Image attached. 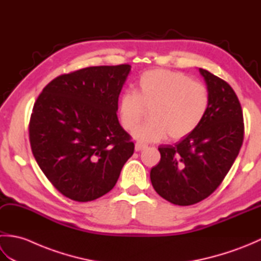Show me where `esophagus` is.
Instances as JSON below:
<instances>
[{
	"label": "esophagus",
	"instance_id": "34e87169",
	"mask_svg": "<svg viewBox=\"0 0 261 261\" xmlns=\"http://www.w3.org/2000/svg\"><path fill=\"white\" fill-rule=\"evenodd\" d=\"M143 148H146V145H143V143H141V142L136 143V151H141Z\"/></svg>",
	"mask_w": 261,
	"mask_h": 261
}]
</instances>
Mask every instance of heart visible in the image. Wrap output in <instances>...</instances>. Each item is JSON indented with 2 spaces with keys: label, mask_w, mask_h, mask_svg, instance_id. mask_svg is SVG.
<instances>
[{
  "label": "heart",
  "mask_w": 261,
  "mask_h": 261,
  "mask_svg": "<svg viewBox=\"0 0 261 261\" xmlns=\"http://www.w3.org/2000/svg\"><path fill=\"white\" fill-rule=\"evenodd\" d=\"M150 122L134 131L139 142H157L168 135L179 140L193 134L210 108V94L202 83L177 71L153 69L143 73L137 91H126L119 99V116L125 130L140 123L146 109H151Z\"/></svg>",
  "instance_id": "b5f03b06"
}]
</instances>
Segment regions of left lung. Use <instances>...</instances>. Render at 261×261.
<instances>
[{
	"mask_svg": "<svg viewBox=\"0 0 261 261\" xmlns=\"http://www.w3.org/2000/svg\"><path fill=\"white\" fill-rule=\"evenodd\" d=\"M210 94L207 114L197 129L160 146V162L150 170L151 184L168 202L186 206L203 201L220 186L242 146V109L232 87L199 68Z\"/></svg>",
	"mask_w": 261,
	"mask_h": 261,
	"instance_id": "1",
	"label": "left lung"
}]
</instances>
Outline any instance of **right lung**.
<instances>
[{"instance_id": "obj_1", "label": "right lung", "mask_w": 261, "mask_h": 261, "mask_svg": "<svg viewBox=\"0 0 261 261\" xmlns=\"http://www.w3.org/2000/svg\"><path fill=\"white\" fill-rule=\"evenodd\" d=\"M130 70V65L95 66L60 75L33 105V156L49 181L73 201L109 193L134 154L135 143L116 115Z\"/></svg>"}]
</instances>
